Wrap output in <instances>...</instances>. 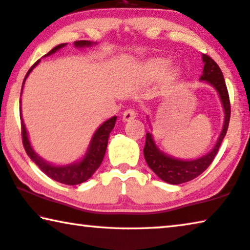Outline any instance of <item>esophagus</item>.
<instances>
[{
    "label": "esophagus",
    "instance_id": "esophagus-1",
    "mask_svg": "<svg viewBox=\"0 0 250 250\" xmlns=\"http://www.w3.org/2000/svg\"><path fill=\"white\" fill-rule=\"evenodd\" d=\"M136 110L133 109V108H128L127 110H125L124 113H123V121L124 122H128L130 120H133V118L136 117Z\"/></svg>",
    "mask_w": 250,
    "mask_h": 250
}]
</instances>
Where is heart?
Segmentation results:
<instances>
[{"mask_svg":"<svg viewBox=\"0 0 250 250\" xmlns=\"http://www.w3.org/2000/svg\"><path fill=\"white\" fill-rule=\"evenodd\" d=\"M167 62L162 60H157L154 61V62H152L149 66L147 67V76L149 78L152 79H155V78H159L163 75V72L165 70V68H167ZM175 76V71H171L170 72V77H173Z\"/></svg>","mask_w":250,"mask_h":250,"instance_id":"obj_1","label":"heart"}]
</instances>
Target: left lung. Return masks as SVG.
Masks as SVG:
<instances>
[{
	"label": "left lung",
	"mask_w": 250,
	"mask_h": 250,
	"mask_svg": "<svg viewBox=\"0 0 250 250\" xmlns=\"http://www.w3.org/2000/svg\"><path fill=\"white\" fill-rule=\"evenodd\" d=\"M202 60L205 62V67H203V74L200 77V80H205L206 83H210L219 94L225 110L224 126H222V130L219 135L217 143L211 149V152L205 156L192 161H183L167 155L156 146L152 134L146 133V141H145L144 146L145 161H146L149 168L161 180L170 184L189 182L203 173L209 167V165L212 163L218 153V149L220 147L221 142L224 141V137L227 134L230 121V101L224 75H222L221 69L219 68L216 61L210 58L209 56L203 55Z\"/></svg>",
	"instance_id": "1"
}]
</instances>
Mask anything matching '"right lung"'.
Returning <instances> with one entry per match:
<instances>
[{
  "label": "right lung",
  "instance_id": "1",
  "mask_svg": "<svg viewBox=\"0 0 250 250\" xmlns=\"http://www.w3.org/2000/svg\"><path fill=\"white\" fill-rule=\"evenodd\" d=\"M67 44L68 43L58 44L57 47L50 50L44 57L52 55V53L58 51L59 49L66 47ZM91 44H93V42L87 41V40H80V41L75 42V47L77 48L90 47ZM38 63H39V60H38L37 62L29 69V71L26 72L24 80H23V85H24L26 77L29 76L30 72L32 71V69L36 67ZM20 118H21V133H22L23 146H24L26 154L29 155L30 159H31L33 162L39 167L40 170L43 172L44 174H47L49 178H51L57 182L68 184V186H76V184H80L87 181V180L95 173V171L101 167L104 155H105V152L107 148V144H108L109 134L114 128L117 117L114 116L112 118H109V120H107L105 123H103V124L99 126L93 135V138H91L90 144H89V147H88V151L86 152V154L83 157L82 161H79V162L77 163L68 164V165L50 164L48 162H45L42 157L38 155L37 153L33 151L31 144H30L28 132H26L24 122L22 120L21 113H20Z\"/></svg>",
  "mask_w": 250,
  "mask_h": 250
}]
</instances>
